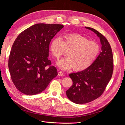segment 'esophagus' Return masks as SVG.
<instances>
[{
  "label": "esophagus",
  "instance_id": "1",
  "mask_svg": "<svg viewBox=\"0 0 125 125\" xmlns=\"http://www.w3.org/2000/svg\"><path fill=\"white\" fill-rule=\"evenodd\" d=\"M58 75H59V76H62V75H63V73H62V71H59L58 73Z\"/></svg>",
  "mask_w": 125,
  "mask_h": 125
}]
</instances>
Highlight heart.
Returning <instances> with one entry per match:
<instances>
[{
  "label": "heart",
  "instance_id": "1",
  "mask_svg": "<svg viewBox=\"0 0 125 125\" xmlns=\"http://www.w3.org/2000/svg\"><path fill=\"white\" fill-rule=\"evenodd\" d=\"M50 51L56 59L60 58L65 51L67 57L60 59L56 65L62 70L73 68L75 71H82L89 68L95 61L100 52L99 44L90 41L86 37L79 34L65 36L62 40L59 37L51 42Z\"/></svg>",
  "mask_w": 125,
  "mask_h": 125
}]
</instances>
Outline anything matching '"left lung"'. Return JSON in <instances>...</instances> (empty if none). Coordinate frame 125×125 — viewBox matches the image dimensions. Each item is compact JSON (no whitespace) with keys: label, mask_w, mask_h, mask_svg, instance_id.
<instances>
[{"label":"left lung","mask_w":125,"mask_h":125,"mask_svg":"<svg viewBox=\"0 0 125 125\" xmlns=\"http://www.w3.org/2000/svg\"><path fill=\"white\" fill-rule=\"evenodd\" d=\"M99 37L102 51L88 68L69 74L73 84L66 91L68 98L76 104L89 103L100 97L112 78L113 56L108 41L96 30L85 27Z\"/></svg>","instance_id":"left-lung-1"}]
</instances>
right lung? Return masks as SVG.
<instances>
[{
  "mask_svg": "<svg viewBox=\"0 0 125 125\" xmlns=\"http://www.w3.org/2000/svg\"><path fill=\"white\" fill-rule=\"evenodd\" d=\"M63 28L62 24L38 23L21 32L14 42L8 67L16 88L26 95L43 92L57 70L48 59L51 40Z\"/></svg>",
  "mask_w": 125,
  "mask_h": 125,
  "instance_id": "right-lung-1",
  "label": "right lung"
}]
</instances>
